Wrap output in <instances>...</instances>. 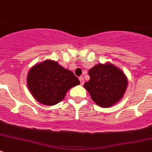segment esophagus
<instances>
[{"mask_svg": "<svg viewBox=\"0 0 152 152\" xmlns=\"http://www.w3.org/2000/svg\"><path fill=\"white\" fill-rule=\"evenodd\" d=\"M79 81H80V83H81V85H83L84 82H85V80H84L83 77H82V76H81V77H79Z\"/></svg>", "mask_w": 152, "mask_h": 152, "instance_id": "1", "label": "esophagus"}]
</instances>
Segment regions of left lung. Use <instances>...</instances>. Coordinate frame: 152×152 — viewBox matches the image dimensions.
I'll use <instances>...</instances> for the list:
<instances>
[{
  "mask_svg": "<svg viewBox=\"0 0 152 152\" xmlns=\"http://www.w3.org/2000/svg\"><path fill=\"white\" fill-rule=\"evenodd\" d=\"M88 74L90 80L84 85V88L99 107H110L123 98L128 79L118 67L108 62L98 64L90 69Z\"/></svg>",
  "mask_w": 152,
  "mask_h": 152,
  "instance_id": "left-lung-1",
  "label": "left lung"
}]
</instances>
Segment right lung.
<instances>
[{"label":"right lung","mask_w":152,"mask_h":152,"mask_svg":"<svg viewBox=\"0 0 152 152\" xmlns=\"http://www.w3.org/2000/svg\"><path fill=\"white\" fill-rule=\"evenodd\" d=\"M79 79L53 60H46L31 67L27 85L32 96L45 105H54L64 99L66 93L79 85Z\"/></svg>","instance_id":"right-lung-1"}]
</instances>
